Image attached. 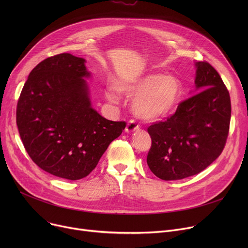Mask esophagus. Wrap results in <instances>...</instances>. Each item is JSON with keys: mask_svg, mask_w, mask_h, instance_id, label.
I'll return each instance as SVG.
<instances>
[{"mask_svg": "<svg viewBox=\"0 0 248 248\" xmlns=\"http://www.w3.org/2000/svg\"><path fill=\"white\" fill-rule=\"evenodd\" d=\"M139 129H140V124L137 122H135L134 120L129 121L127 123L126 126H125V132L126 133H133V132L139 131Z\"/></svg>", "mask_w": 248, "mask_h": 248, "instance_id": "obj_1", "label": "esophagus"}]
</instances>
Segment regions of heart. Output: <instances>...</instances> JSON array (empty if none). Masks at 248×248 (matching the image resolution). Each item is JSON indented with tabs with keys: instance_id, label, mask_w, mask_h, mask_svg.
I'll return each instance as SVG.
<instances>
[{
	"instance_id": "b5f03b06",
	"label": "heart",
	"mask_w": 248,
	"mask_h": 248,
	"mask_svg": "<svg viewBox=\"0 0 248 248\" xmlns=\"http://www.w3.org/2000/svg\"><path fill=\"white\" fill-rule=\"evenodd\" d=\"M116 93L134 97L133 111L144 120H158L170 114L182 97V83L177 77L163 73H151L134 79H117L114 82ZM107 97L117 101L112 88L107 91Z\"/></svg>"
}]
</instances>
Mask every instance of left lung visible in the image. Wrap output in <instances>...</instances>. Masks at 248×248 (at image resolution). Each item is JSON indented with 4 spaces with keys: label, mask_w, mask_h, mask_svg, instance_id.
<instances>
[{
    "label": "left lung",
    "mask_w": 248,
    "mask_h": 248,
    "mask_svg": "<svg viewBox=\"0 0 248 248\" xmlns=\"http://www.w3.org/2000/svg\"><path fill=\"white\" fill-rule=\"evenodd\" d=\"M196 67L199 93L180 102L170 117L148 127L152 146L147 163L165 181L199 174L219 157L227 140L229 91L212 65L199 61Z\"/></svg>",
    "instance_id": "obj_1"
}]
</instances>
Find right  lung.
<instances>
[{
  "mask_svg": "<svg viewBox=\"0 0 248 248\" xmlns=\"http://www.w3.org/2000/svg\"><path fill=\"white\" fill-rule=\"evenodd\" d=\"M85 60L61 53L30 72L17 104L19 134L32 161L67 180L89 175L125 122H112L91 108Z\"/></svg>",
  "mask_w": 248,
  "mask_h": 248,
  "instance_id": "1",
  "label": "right lung"
}]
</instances>
